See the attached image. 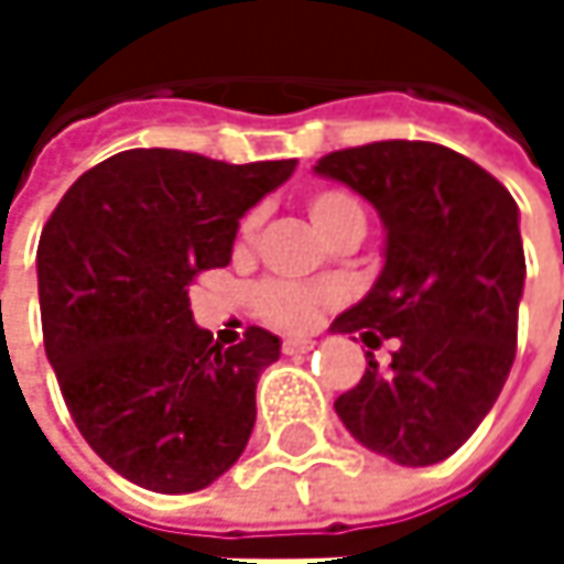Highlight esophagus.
I'll list each match as a JSON object with an SVG mask.
<instances>
[{
  "instance_id": "34e87169",
  "label": "esophagus",
  "mask_w": 564,
  "mask_h": 564,
  "mask_svg": "<svg viewBox=\"0 0 564 564\" xmlns=\"http://www.w3.org/2000/svg\"><path fill=\"white\" fill-rule=\"evenodd\" d=\"M313 346H316V343H313V339H306V336H286V339H283V352H286V356L310 352Z\"/></svg>"
}]
</instances>
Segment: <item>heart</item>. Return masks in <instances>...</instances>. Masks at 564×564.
<instances>
[{
	"label": "heart",
	"mask_w": 564,
	"mask_h": 564,
	"mask_svg": "<svg viewBox=\"0 0 564 564\" xmlns=\"http://www.w3.org/2000/svg\"><path fill=\"white\" fill-rule=\"evenodd\" d=\"M306 215L326 241L349 225H366L362 205L343 188L310 192ZM254 231H258V215H245V221L238 228V248H248L254 241ZM333 303H336V290L319 286V283L264 281L254 290V306H258L261 319H268L278 329H290V333L310 329L319 319V313L329 310Z\"/></svg>",
	"instance_id": "1"
}]
</instances>
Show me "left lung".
Returning <instances> with one entry per match:
<instances>
[{"instance_id": "obj_1", "label": "left lung", "mask_w": 564, "mask_h": 564, "mask_svg": "<svg viewBox=\"0 0 564 564\" xmlns=\"http://www.w3.org/2000/svg\"><path fill=\"white\" fill-rule=\"evenodd\" d=\"M316 172L346 182L386 225L376 286L333 319L369 349L394 343L336 398L346 431L401 467L447 460L480 427L516 359L525 254L519 208L474 160L421 140L336 150Z\"/></svg>"}]
</instances>
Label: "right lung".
Masks as SVG:
<instances>
[{
	"label": "right lung",
	"mask_w": 564,
	"mask_h": 564,
	"mask_svg": "<svg viewBox=\"0 0 564 564\" xmlns=\"http://www.w3.org/2000/svg\"><path fill=\"white\" fill-rule=\"evenodd\" d=\"M293 170L123 150L84 172L42 228V333L64 404L94 454L143 490L195 494L248 447L281 339L248 326L218 346L192 319L188 283L231 261L238 218Z\"/></svg>",
	"instance_id": "right-lung-1"
}]
</instances>
